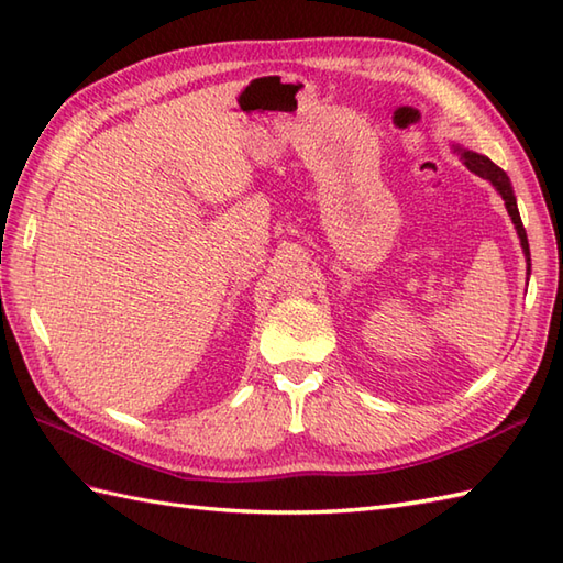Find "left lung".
Instances as JSON below:
<instances>
[{"instance_id": "obj_1", "label": "left lung", "mask_w": 563, "mask_h": 563, "mask_svg": "<svg viewBox=\"0 0 563 563\" xmlns=\"http://www.w3.org/2000/svg\"><path fill=\"white\" fill-rule=\"evenodd\" d=\"M460 154H462L464 164L470 166V169H472L474 174H479L482 178H486V181H492V184L498 188V194L504 196V200H506V208H508V214H510V220H512V224H516L518 236H520V242H522L525 256H528V261H530L528 234H525V227H522L520 212H518V206H516V196H512V188H510V181H508L506 172L500 169V166H496L492 159H486V157H482V154H476V152H460ZM528 271H530V268H528Z\"/></svg>"}]
</instances>
